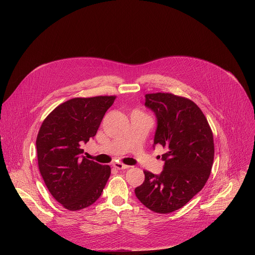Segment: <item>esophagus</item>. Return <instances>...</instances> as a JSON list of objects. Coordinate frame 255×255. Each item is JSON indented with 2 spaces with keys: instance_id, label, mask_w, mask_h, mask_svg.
<instances>
[{
  "instance_id": "esophagus-1",
  "label": "esophagus",
  "mask_w": 255,
  "mask_h": 255,
  "mask_svg": "<svg viewBox=\"0 0 255 255\" xmlns=\"http://www.w3.org/2000/svg\"><path fill=\"white\" fill-rule=\"evenodd\" d=\"M113 166H114V168H116V169H125V168H128V167H129L128 165H125V164H123V163H121V162H115V163L113 164Z\"/></svg>"
}]
</instances>
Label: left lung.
I'll use <instances>...</instances> for the list:
<instances>
[{"label":"left lung","instance_id":"1","mask_svg":"<svg viewBox=\"0 0 255 255\" xmlns=\"http://www.w3.org/2000/svg\"><path fill=\"white\" fill-rule=\"evenodd\" d=\"M145 106L157 119L153 146L166 152L160 174L144 170L137 199L149 210L168 214L184 207L206 185L214 160L211 127L201 109L191 100L168 93L145 95Z\"/></svg>","mask_w":255,"mask_h":255}]
</instances>
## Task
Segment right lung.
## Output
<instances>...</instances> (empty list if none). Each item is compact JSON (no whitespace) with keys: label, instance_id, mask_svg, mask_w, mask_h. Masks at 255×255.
Returning a JSON list of instances; mask_svg holds the SVG:
<instances>
[{"label":"right lung","instance_id":"obj_1","mask_svg":"<svg viewBox=\"0 0 255 255\" xmlns=\"http://www.w3.org/2000/svg\"><path fill=\"white\" fill-rule=\"evenodd\" d=\"M115 96L74 98L44 119L36 139L38 167L52 197L65 209L94 204L111 174V167L82 155V143L93 138Z\"/></svg>","mask_w":255,"mask_h":255}]
</instances>
